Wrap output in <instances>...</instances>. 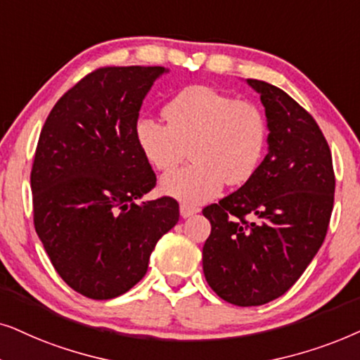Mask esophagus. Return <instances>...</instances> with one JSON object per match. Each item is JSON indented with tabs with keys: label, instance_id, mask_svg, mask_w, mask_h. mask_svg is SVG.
Instances as JSON below:
<instances>
[{
	"label": "esophagus",
	"instance_id": "obj_1",
	"mask_svg": "<svg viewBox=\"0 0 360 360\" xmlns=\"http://www.w3.org/2000/svg\"><path fill=\"white\" fill-rule=\"evenodd\" d=\"M179 212H181V217L188 219V217H191V215L198 214L199 209L198 207H193V205H188V204H181L179 205Z\"/></svg>",
	"mask_w": 360,
	"mask_h": 360
}]
</instances>
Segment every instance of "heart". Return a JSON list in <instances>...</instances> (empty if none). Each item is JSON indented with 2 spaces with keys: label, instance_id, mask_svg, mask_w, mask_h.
Listing matches in <instances>:
<instances>
[{
  "label": "heart",
  "instance_id": "obj_1",
  "mask_svg": "<svg viewBox=\"0 0 360 360\" xmlns=\"http://www.w3.org/2000/svg\"><path fill=\"white\" fill-rule=\"evenodd\" d=\"M167 124L151 117L135 122L143 156L156 169L169 171L186 158L194 162L162 176L161 191L188 205L209 202L225 183H247L266 150L268 124L262 108L207 85L179 92L165 108Z\"/></svg>",
  "mask_w": 360,
  "mask_h": 360
}]
</instances>
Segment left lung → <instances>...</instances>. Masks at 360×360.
<instances>
[{
	"label": "left lung",
	"instance_id": "left-lung-1",
	"mask_svg": "<svg viewBox=\"0 0 360 360\" xmlns=\"http://www.w3.org/2000/svg\"><path fill=\"white\" fill-rule=\"evenodd\" d=\"M247 84L265 107L268 153L240 189L202 210L212 225L202 268L227 303L260 306L285 295L323 245L336 179L314 118L275 85Z\"/></svg>",
	"mask_w": 360,
	"mask_h": 360
}]
</instances>
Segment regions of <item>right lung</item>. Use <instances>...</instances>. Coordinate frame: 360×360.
Wrapping results in <instances>:
<instances>
[{
  "label": "right lung",
  "mask_w": 360,
  "mask_h": 360,
  "mask_svg": "<svg viewBox=\"0 0 360 360\" xmlns=\"http://www.w3.org/2000/svg\"><path fill=\"white\" fill-rule=\"evenodd\" d=\"M165 67H103L51 110L31 171L34 227L56 271L77 293L110 300L148 271L179 220L174 199L136 200L156 184L135 122Z\"/></svg>",
  "instance_id": "obj_1"
}]
</instances>
